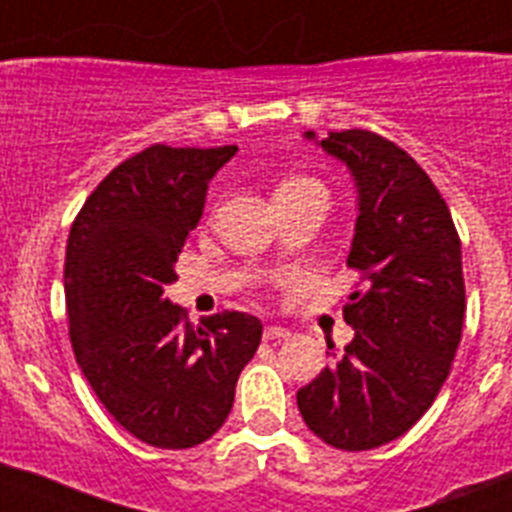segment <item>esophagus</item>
Returning a JSON list of instances; mask_svg holds the SVG:
<instances>
[{
  "label": "esophagus",
  "mask_w": 512,
  "mask_h": 512,
  "mask_svg": "<svg viewBox=\"0 0 512 512\" xmlns=\"http://www.w3.org/2000/svg\"><path fill=\"white\" fill-rule=\"evenodd\" d=\"M292 333H289L287 328H282V325H266L264 328V341H284V338H289Z\"/></svg>",
  "instance_id": "34e87169"
}]
</instances>
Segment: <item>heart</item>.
<instances>
[{
	"instance_id": "heart-1",
	"label": "heart",
	"mask_w": 512,
	"mask_h": 512,
	"mask_svg": "<svg viewBox=\"0 0 512 512\" xmlns=\"http://www.w3.org/2000/svg\"><path fill=\"white\" fill-rule=\"evenodd\" d=\"M305 189H315V192H325L323 184L318 179H312V176H302V174H292L287 179H282L277 187V194H287V192H305Z\"/></svg>"
}]
</instances>
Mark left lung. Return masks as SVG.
<instances>
[{
  "mask_svg": "<svg viewBox=\"0 0 512 512\" xmlns=\"http://www.w3.org/2000/svg\"><path fill=\"white\" fill-rule=\"evenodd\" d=\"M320 146L359 187L346 264L361 289L343 305L354 341L297 392V408L328 446L366 451L410 431L449 377L467 310L461 241L431 176L397 143L356 128Z\"/></svg>",
  "mask_w": 512,
  "mask_h": 512,
  "instance_id": "1",
  "label": "left lung"
}]
</instances>
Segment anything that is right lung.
<instances>
[{"label": "right lung", "mask_w": 512, "mask_h": 512, "mask_svg": "<svg viewBox=\"0 0 512 512\" xmlns=\"http://www.w3.org/2000/svg\"><path fill=\"white\" fill-rule=\"evenodd\" d=\"M235 151L156 143L104 176L71 225L63 287L76 361L107 413L156 449H192L225 423L261 343L253 315L215 312L192 328L164 295L207 184Z\"/></svg>", "instance_id": "1"}]
</instances>
